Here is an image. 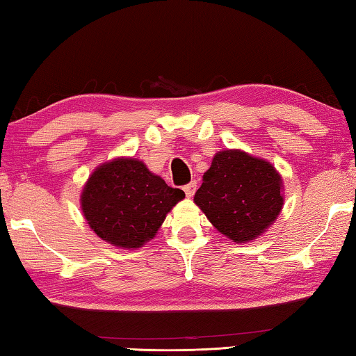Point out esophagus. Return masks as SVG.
Here are the masks:
<instances>
[{
    "label": "esophagus",
    "mask_w": 356,
    "mask_h": 356,
    "mask_svg": "<svg viewBox=\"0 0 356 356\" xmlns=\"http://www.w3.org/2000/svg\"><path fill=\"white\" fill-rule=\"evenodd\" d=\"M184 191H185L186 197H191L193 195H195V191H196V182H195V180H193V182H190V184L184 185Z\"/></svg>",
    "instance_id": "34e87169"
}]
</instances>
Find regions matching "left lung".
I'll use <instances>...</instances> for the list:
<instances>
[{"label":"left lung","instance_id":"obj_1","mask_svg":"<svg viewBox=\"0 0 356 356\" xmlns=\"http://www.w3.org/2000/svg\"><path fill=\"white\" fill-rule=\"evenodd\" d=\"M195 202L222 236L251 242L281 212L282 179L268 161L243 150H221L204 172Z\"/></svg>","mask_w":356,"mask_h":356}]
</instances>
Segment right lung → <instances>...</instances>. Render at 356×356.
I'll list each match as a JSON object with an SVG mask.
<instances>
[{"label":"right lung","instance_id":"obj_1","mask_svg":"<svg viewBox=\"0 0 356 356\" xmlns=\"http://www.w3.org/2000/svg\"><path fill=\"white\" fill-rule=\"evenodd\" d=\"M185 197L135 159L95 170L81 193V210L97 236L118 248H140L155 237L170 210Z\"/></svg>","mask_w":356,"mask_h":356}]
</instances>
